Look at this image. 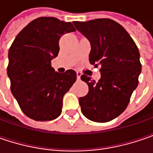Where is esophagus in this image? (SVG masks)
<instances>
[{
  "mask_svg": "<svg viewBox=\"0 0 153 153\" xmlns=\"http://www.w3.org/2000/svg\"><path fill=\"white\" fill-rule=\"evenodd\" d=\"M81 76H82V73L79 72V71H77V72H76V77H77V79L79 80L80 78H81Z\"/></svg>",
  "mask_w": 153,
  "mask_h": 153,
  "instance_id": "1",
  "label": "esophagus"
}]
</instances>
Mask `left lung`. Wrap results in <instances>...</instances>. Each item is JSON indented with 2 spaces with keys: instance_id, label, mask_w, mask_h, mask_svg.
I'll return each mask as SVG.
<instances>
[{
  "instance_id": "left-lung-1",
  "label": "left lung",
  "mask_w": 153,
  "mask_h": 153,
  "mask_svg": "<svg viewBox=\"0 0 153 153\" xmlns=\"http://www.w3.org/2000/svg\"><path fill=\"white\" fill-rule=\"evenodd\" d=\"M76 30L89 40V62L100 66L97 82L87 75L81 76L88 93L79 98L82 114L89 120L106 123L127 108L141 71L140 52L126 30L110 19L74 21Z\"/></svg>"
}]
</instances>
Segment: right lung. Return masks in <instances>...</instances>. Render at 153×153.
I'll return each instance as SVG.
<instances>
[{
	"label": "right lung",
	"mask_w": 153,
	"mask_h": 153,
	"mask_svg": "<svg viewBox=\"0 0 153 153\" xmlns=\"http://www.w3.org/2000/svg\"><path fill=\"white\" fill-rule=\"evenodd\" d=\"M76 29L71 22L41 17L28 24L10 47L7 75L11 91L22 111L33 120L57 118L65 94L76 80L73 70L59 73L51 65L59 53L60 37Z\"/></svg>",
	"instance_id": "add662e5"
}]
</instances>
